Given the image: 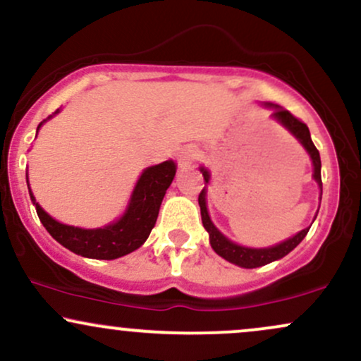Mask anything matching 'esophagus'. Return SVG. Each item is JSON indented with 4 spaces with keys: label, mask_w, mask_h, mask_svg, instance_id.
Segmentation results:
<instances>
[{
    "label": "esophagus",
    "mask_w": 361,
    "mask_h": 361,
    "mask_svg": "<svg viewBox=\"0 0 361 361\" xmlns=\"http://www.w3.org/2000/svg\"><path fill=\"white\" fill-rule=\"evenodd\" d=\"M195 157H197V147L185 146L178 154V163H180V166H188V164L193 163Z\"/></svg>",
    "instance_id": "obj_1"
}]
</instances>
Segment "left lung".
<instances>
[{
    "label": "left lung",
    "mask_w": 361,
    "mask_h": 361,
    "mask_svg": "<svg viewBox=\"0 0 361 361\" xmlns=\"http://www.w3.org/2000/svg\"><path fill=\"white\" fill-rule=\"evenodd\" d=\"M268 106H273V109H275V110H273L271 117L279 120V122L283 127H287L288 130L292 132L293 135H295V139L299 140L302 146L305 147V151L309 152L310 159H312V166H314V175L312 176H314V180L317 181L319 188H321V195H322L321 156H319V151L316 149V146H314L312 139H310L309 127L305 126L302 120L293 117V115L290 114L288 110H283L279 105H268ZM200 171H202V175H204L205 183H209V180H210L209 171H207L204 166L200 168ZM205 195H207V192L204 188L200 192V195H198V205H200L202 224H204L205 231L210 235V244H212L214 251L217 252L219 256H222L224 259H227L229 263H233V264H238V267H241V268H258V267H263V264L271 263V261L283 258V256H287L288 252L293 250V247L299 246V244L302 243V239L307 235L309 229H310V227H307V229L300 231V233L293 235V238H290V239H287V241L276 244V246H271V247H261V250H255V247L239 246V244L229 241V239H227L226 235H224L221 231H219L217 227L214 226L212 221H210L209 212H207ZM317 212H319V210H317Z\"/></svg>",
    "instance_id": "8db88e82"
}]
</instances>
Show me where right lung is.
I'll list each match as a JSON object with an SVG mask.
<instances>
[{
	"instance_id": "add662e5",
	"label": "right lung",
	"mask_w": 361,
	"mask_h": 361,
	"mask_svg": "<svg viewBox=\"0 0 361 361\" xmlns=\"http://www.w3.org/2000/svg\"><path fill=\"white\" fill-rule=\"evenodd\" d=\"M49 118H52V115H49L47 120ZM44 122H40V126ZM40 126L37 127V132H39ZM175 173L176 164L173 161H164L156 166L144 169L134 192H132L126 214L117 222L100 227V229H81V227L57 222L37 204L30 190L28 192H30V198L34 202L40 222L44 224L47 233L57 243L68 247L69 251L76 252V255L85 256V258L115 259L135 251L146 243L156 224L161 202H163L164 193L175 178Z\"/></svg>"
}]
</instances>
